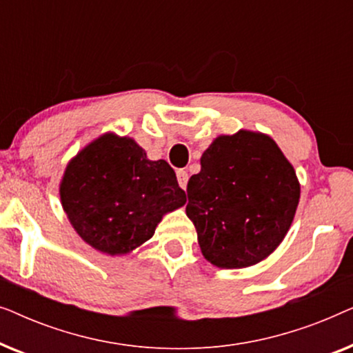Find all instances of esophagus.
I'll use <instances>...</instances> for the list:
<instances>
[{
  "mask_svg": "<svg viewBox=\"0 0 353 353\" xmlns=\"http://www.w3.org/2000/svg\"><path fill=\"white\" fill-rule=\"evenodd\" d=\"M176 178H178V185H180V188H185L188 186V180H190V175H188L186 170H178L176 172Z\"/></svg>",
  "mask_w": 353,
  "mask_h": 353,
  "instance_id": "esophagus-1",
  "label": "esophagus"
}]
</instances>
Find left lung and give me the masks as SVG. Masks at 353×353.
<instances>
[{
  "mask_svg": "<svg viewBox=\"0 0 353 353\" xmlns=\"http://www.w3.org/2000/svg\"><path fill=\"white\" fill-rule=\"evenodd\" d=\"M186 215L201 252L219 268H245L281 244L296 215L301 185L268 134H220L188 181Z\"/></svg>",
  "mask_w": 353,
  "mask_h": 353,
  "instance_id": "obj_1",
  "label": "left lung"
}]
</instances>
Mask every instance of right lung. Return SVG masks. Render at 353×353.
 <instances>
[{
  "label": "right lung",
  "mask_w": 353,
  "mask_h": 353,
  "mask_svg": "<svg viewBox=\"0 0 353 353\" xmlns=\"http://www.w3.org/2000/svg\"><path fill=\"white\" fill-rule=\"evenodd\" d=\"M62 209L77 234L108 255H125L152 238L162 216L186 194L165 161H149L128 137L104 133L67 163Z\"/></svg>",
  "instance_id": "add662e5"
}]
</instances>
